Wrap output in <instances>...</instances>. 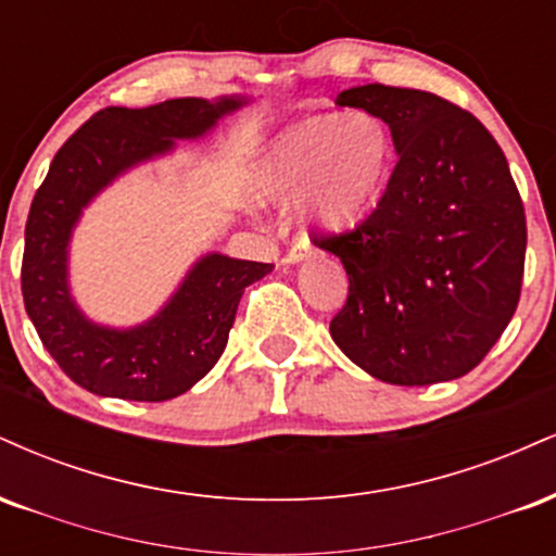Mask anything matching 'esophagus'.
<instances>
[{"instance_id": "1", "label": "esophagus", "mask_w": 556, "mask_h": 556, "mask_svg": "<svg viewBox=\"0 0 556 556\" xmlns=\"http://www.w3.org/2000/svg\"><path fill=\"white\" fill-rule=\"evenodd\" d=\"M314 253H316V248L311 245L308 238H298L295 242H292L290 251H287L285 261H287V264H298V261L311 258V256H314Z\"/></svg>"}]
</instances>
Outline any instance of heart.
<instances>
[{
	"mask_svg": "<svg viewBox=\"0 0 556 556\" xmlns=\"http://www.w3.org/2000/svg\"><path fill=\"white\" fill-rule=\"evenodd\" d=\"M392 138L368 110L308 117L287 127L261 167V193L271 201L305 195L303 214L321 229H344L371 206L384 177Z\"/></svg>",
	"mask_w": 556,
	"mask_h": 556,
	"instance_id": "heart-1",
	"label": "heart"
}]
</instances>
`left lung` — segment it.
Here are the masks:
<instances>
[{"instance_id": "8db88e82", "label": "left lung", "mask_w": 556, "mask_h": 556, "mask_svg": "<svg viewBox=\"0 0 556 556\" xmlns=\"http://www.w3.org/2000/svg\"><path fill=\"white\" fill-rule=\"evenodd\" d=\"M392 132L397 164L358 227L316 235L348 271L337 348L400 387L460 379L486 358L520 300L526 212L500 143L470 112L416 88H348Z\"/></svg>"}]
</instances>
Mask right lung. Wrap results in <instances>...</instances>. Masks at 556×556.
<instances>
[{"instance_id":"add662e5","label":"right lung","mask_w":556,"mask_h":556,"mask_svg":"<svg viewBox=\"0 0 556 556\" xmlns=\"http://www.w3.org/2000/svg\"><path fill=\"white\" fill-rule=\"evenodd\" d=\"M245 99H169L127 110L106 106L65 140L25 222L21 287L25 311L43 348L75 384L136 402H164L188 392L214 368L248 285L274 266L206 253L185 274L164 308L132 329L93 324L67 285V245L83 208L140 162L167 154L175 140L206 136Z\"/></svg>"}]
</instances>
